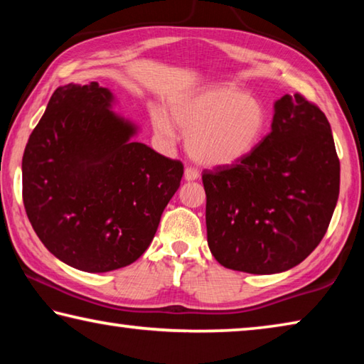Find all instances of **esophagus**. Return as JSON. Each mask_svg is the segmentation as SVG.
Segmentation results:
<instances>
[{"mask_svg":"<svg viewBox=\"0 0 364 364\" xmlns=\"http://www.w3.org/2000/svg\"><path fill=\"white\" fill-rule=\"evenodd\" d=\"M197 178H199V171H197L196 168L188 167L186 170H184V180L186 181H196Z\"/></svg>","mask_w":364,"mask_h":364,"instance_id":"34e87169","label":"esophagus"}]
</instances>
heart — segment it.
<instances>
[{"instance_id": "1", "label": "heart", "mask_w": 364, "mask_h": 364, "mask_svg": "<svg viewBox=\"0 0 364 364\" xmlns=\"http://www.w3.org/2000/svg\"><path fill=\"white\" fill-rule=\"evenodd\" d=\"M171 119L186 134V149L205 167H230L247 159L268 127L263 102L231 85H210L178 95L168 104ZM167 112L156 109L152 127L165 143L176 139Z\"/></svg>"}]
</instances>
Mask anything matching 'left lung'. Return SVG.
I'll return each mask as SVG.
<instances>
[{"instance_id": "obj_1", "label": "left lung", "mask_w": 364, "mask_h": 364, "mask_svg": "<svg viewBox=\"0 0 364 364\" xmlns=\"http://www.w3.org/2000/svg\"><path fill=\"white\" fill-rule=\"evenodd\" d=\"M202 181L215 260L252 274L291 269L321 242L338 199L329 122L304 96H282L257 149L231 167L204 171Z\"/></svg>"}]
</instances>
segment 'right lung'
Returning a JSON list of instances; mask_svg holds the SVG:
<instances>
[{"label": "right lung", "instance_id": "1", "mask_svg": "<svg viewBox=\"0 0 364 364\" xmlns=\"http://www.w3.org/2000/svg\"><path fill=\"white\" fill-rule=\"evenodd\" d=\"M96 82L59 86L22 159V196L36 236L60 262L106 273L149 247L183 164L133 138L139 127L115 114Z\"/></svg>", "mask_w": 364, "mask_h": 364}]
</instances>
